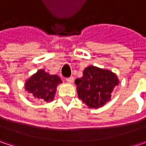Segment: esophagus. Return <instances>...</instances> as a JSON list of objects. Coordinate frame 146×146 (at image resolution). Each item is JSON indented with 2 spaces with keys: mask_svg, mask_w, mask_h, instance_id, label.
<instances>
[{
  "mask_svg": "<svg viewBox=\"0 0 146 146\" xmlns=\"http://www.w3.org/2000/svg\"><path fill=\"white\" fill-rule=\"evenodd\" d=\"M74 78L73 77H69V78H66V81L68 83H73Z\"/></svg>",
  "mask_w": 146,
  "mask_h": 146,
  "instance_id": "esophagus-1",
  "label": "esophagus"
}]
</instances>
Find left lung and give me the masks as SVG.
<instances>
[{
  "label": "left lung",
  "mask_w": 146,
  "mask_h": 146,
  "mask_svg": "<svg viewBox=\"0 0 146 146\" xmlns=\"http://www.w3.org/2000/svg\"><path fill=\"white\" fill-rule=\"evenodd\" d=\"M78 96L89 107L98 108L111 99L113 88L118 84L117 77L109 70L90 66L81 78L75 80Z\"/></svg>",
  "instance_id": "8db88e82"
}]
</instances>
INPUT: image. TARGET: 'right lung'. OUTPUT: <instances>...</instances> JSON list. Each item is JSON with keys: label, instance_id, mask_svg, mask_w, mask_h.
<instances>
[{"label": "right lung", "instance_id": "obj_1", "mask_svg": "<svg viewBox=\"0 0 146 146\" xmlns=\"http://www.w3.org/2000/svg\"><path fill=\"white\" fill-rule=\"evenodd\" d=\"M62 83L57 75H50L44 70H39L27 80L25 89L40 101H52L56 94V86Z\"/></svg>", "mask_w": 146, "mask_h": 146}]
</instances>
